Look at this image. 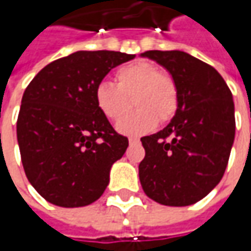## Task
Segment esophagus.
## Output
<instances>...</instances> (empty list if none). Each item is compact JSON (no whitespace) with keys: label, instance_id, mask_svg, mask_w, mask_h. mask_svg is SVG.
I'll return each instance as SVG.
<instances>
[{"label":"esophagus","instance_id":"esophagus-1","mask_svg":"<svg viewBox=\"0 0 251 251\" xmlns=\"http://www.w3.org/2000/svg\"><path fill=\"white\" fill-rule=\"evenodd\" d=\"M128 142H130V145H137V144H140V140L135 138V137H130V138H128Z\"/></svg>","mask_w":251,"mask_h":251}]
</instances>
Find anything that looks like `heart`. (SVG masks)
<instances>
[{"label": "heart", "instance_id": "1", "mask_svg": "<svg viewBox=\"0 0 251 251\" xmlns=\"http://www.w3.org/2000/svg\"><path fill=\"white\" fill-rule=\"evenodd\" d=\"M116 85L100 82L95 89V103L110 121H119L129 111L132 100L139 109L117 124L126 135L152 131L158 120H170L178 106L177 83L170 74L162 73L145 60L123 65L114 74Z\"/></svg>", "mask_w": 251, "mask_h": 251}]
</instances>
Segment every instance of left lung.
Here are the masks:
<instances>
[{
	"instance_id": "1",
	"label": "left lung",
	"mask_w": 251,
	"mask_h": 251,
	"mask_svg": "<svg viewBox=\"0 0 251 251\" xmlns=\"http://www.w3.org/2000/svg\"><path fill=\"white\" fill-rule=\"evenodd\" d=\"M141 55L165 67L178 89L175 117L159 132L141 138V186L162 205L196 204L226 169L235 140L232 92L214 67L184 51L150 50Z\"/></svg>"
}]
</instances>
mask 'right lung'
<instances>
[{"label": "right lung", "mask_w": 251, "mask_h": 251, "mask_svg": "<svg viewBox=\"0 0 251 251\" xmlns=\"http://www.w3.org/2000/svg\"><path fill=\"white\" fill-rule=\"evenodd\" d=\"M120 51H76L46 65L27 85L16 121L26 177L49 202L85 207L103 194L111 165L128 138L117 134L95 103L111 68L132 60Z\"/></svg>", "instance_id": "add662e5"}]
</instances>
